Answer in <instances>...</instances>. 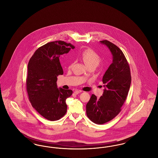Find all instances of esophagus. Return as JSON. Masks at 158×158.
Here are the masks:
<instances>
[{"label": "esophagus", "mask_w": 158, "mask_h": 158, "mask_svg": "<svg viewBox=\"0 0 158 158\" xmlns=\"http://www.w3.org/2000/svg\"><path fill=\"white\" fill-rule=\"evenodd\" d=\"M81 92H82V90H75V92H74V94H75V95H77V94H80Z\"/></svg>", "instance_id": "obj_1"}]
</instances>
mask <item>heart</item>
<instances>
[{
    "label": "heart",
    "instance_id": "obj_1",
    "mask_svg": "<svg viewBox=\"0 0 158 158\" xmlns=\"http://www.w3.org/2000/svg\"><path fill=\"white\" fill-rule=\"evenodd\" d=\"M81 57L86 66L90 64L98 65L100 61L99 56L95 51L90 48H87L83 50L81 53ZM72 65V63H70L69 67L70 68Z\"/></svg>",
    "mask_w": 158,
    "mask_h": 158
}]
</instances>
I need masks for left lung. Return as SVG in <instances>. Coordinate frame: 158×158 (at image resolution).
Returning <instances> with one entry per match:
<instances>
[{
    "label": "left lung",
    "mask_w": 158,
    "mask_h": 158,
    "mask_svg": "<svg viewBox=\"0 0 158 158\" xmlns=\"http://www.w3.org/2000/svg\"><path fill=\"white\" fill-rule=\"evenodd\" d=\"M113 54V63L102 78L105 89L100 98L92 94L87 103L86 115L92 122L102 124L113 120L121 111L130 89V69L120 49L108 40L100 41Z\"/></svg>",
    "instance_id": "8db88e82"
}]
</instances>
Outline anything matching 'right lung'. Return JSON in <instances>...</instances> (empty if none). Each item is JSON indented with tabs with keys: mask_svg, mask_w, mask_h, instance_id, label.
Here are the masks:
<instances>
[{
	"mask_svg": "<svg viewBox=\"0 0 158 158\" xmlns=\"http://www.w3.org/2000/svg\"><path fill=\"white\" fill-rule=\"evenodd\" d=\"M75 46L63 41L48 43L39 47L28 64L26 88L34 108L50 121L58 120L67 111L66 100L73 93L70 89L57 88V76L63 74L59 57Z\"/></svg>",
	"mask_w": 158,
	"mask_h": 158,
	"instance_id": "right-lung-1",
	"label": "right lung"
}]
</instances>
